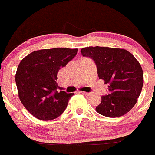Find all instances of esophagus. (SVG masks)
Here are the masks:
<instances>
[{
	"label": "esophagus",
	"mask_w": 155,
	"mask_h": 155,
	"mask_svg": "<svg viewBox=\"0 0 155 155\" xmlns=\"http://www.w3.org/2000/svg\"><path fill=\"white\" fill-rule=\"evenodd\" d=\"M79 93L84 95V96H90V95H91V93H87V92H84V91H79Z\"/></svg>",
	"instance_id": "34e87169"
}]
</instances>
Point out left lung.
<instances>
[{
  "label": "left lung",
  "instance_id": "1",
  "mask_svg": "<svg viewBox=\"0 0 155 155\" xmlns=\"http://www.w3.org/2000/svg\"><path fill=\"white\" fill-rule=\"evenodd\" d=\"M81 54L94 61L98 78L109 84L108 95L101 96L97 113L117 118L132 110L143 84L142 68L135 57L125 49L99 46L81 48Z\"/></svg>",
  "mask_w": 155,
  "mask_h": 155
}]
</instances>
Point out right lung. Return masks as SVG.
<instances>
[{
	"label": "right lung",
	"instance_id": "obj_1",
	"mask_svg": "<svg viewBox=\"0 0 155 155\" xmlns=\"http://www.w3.org/2000/svg\"><path fill=\"white\" fill-rule=\"evenodd\" d=\"M77 51V48H67L42 49L31 53L20 62L15 75L18 95L35 118L53 120L65 110L74 93L57 92V73Z\"/></svg>",
	"mask_w": 155,
	"mask_h": 155
}]
</instances>
